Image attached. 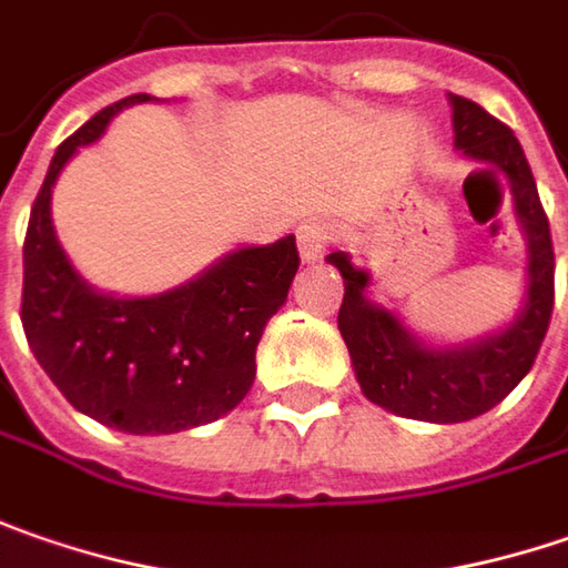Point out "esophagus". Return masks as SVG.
Listing matches in <instances>:
<instances>
[{"label": "esophagus", "instance_id": "1", "mask_svg": "<svg viewBox=\"0 0 568 568\" xmlns=\"http://www.w3.org/2000/svg\"><path fill=\"white\" fill-rule=\"evenodd\" d=\"M327 244H331V232H327L321 222H305V225L298 229V251H302V260H305V263L321 260V254L327 251Z\"/></svg>", "mask_w": 568, "mask_h": 568}]
</instances>
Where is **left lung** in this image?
Instances as JSON below:
<instances>
[{
	"label": "left lung",
	"instance_id": "1",
	"mask_svg": "<svg viewBox=\"0 0 568 568\" xmlns=\"http://www.w3.org/2000/svg\"><path fill=\"white\" fill-rule=\"evenodd\" d=\"M452 108L455 145L506 174L515 215L528 235V302L515 324L480 343L432 349L390 311L365 298V270H356L339 251L327 257L346 285L336 324L356 365L362 394L378 407L423 423H464L503 404L530 372L554 314V241L525 149L506 123L480 104L452 94Z\"/></svg>",
	"mask_w": 568,
	"mask_h": 568
}]
</instances>
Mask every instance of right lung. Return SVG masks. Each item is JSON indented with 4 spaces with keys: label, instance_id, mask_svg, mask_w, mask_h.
<instances>
[{
    "label": "right lung",
    "instance_id": "1",
    "mask_svg": "<svg viewBox=\"0 0 568 568\" xmlns=\"http://www.w3.org/2000/svg\"><path fill=\"white\" fill-rule=\"evenodd\" d=\"M149 101L123 98L98 111L57 149L24 235L21 324L28 346L85 416L133 435H168L235 409L257 375V343L298 273L288 235L244 247L200 280L155 298L94 292L62 254L50 193L62 164L108 130L113 113Z\"/></svg>",
    "mask_w": 568,
    "mask_h": 568
}]
</instances>
